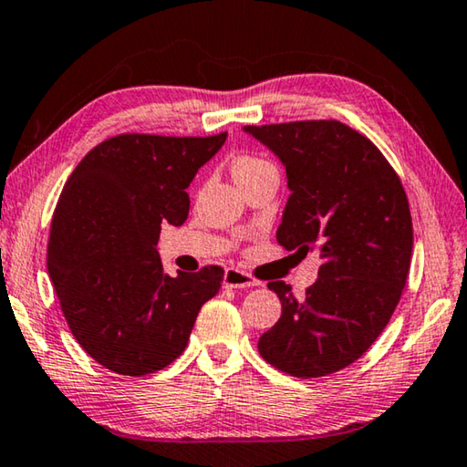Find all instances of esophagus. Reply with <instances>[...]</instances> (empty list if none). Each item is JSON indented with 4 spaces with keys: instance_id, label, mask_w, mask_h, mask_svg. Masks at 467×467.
Listing matches in <instances>:
<instances>
[{
    "instance_id": "esophagus-1",
    "label": "esophagus",
    "mask_w": 467,
    "mask_h": 467,
    "mask_svg": "<svg viewBox=\"0 0 467 467\" xmlns=\"http://www.w3.org/2000/svg\"><path fill=\"white\" fill-rule=\"evenodd\" d=\"M224 286L226 288H247V286H260V280L251 278L247 272L239 268H226L224 272Z\"/></svg>"
}]
</instances>
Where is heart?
Wrapping results in <instances>:
<instances>
[{
  "mask_svg": "<svg viewBox=\"0 0 467 467\" xmlns=\"http://www.w3.org/2000/svg\"><path fill=\"white\" fill-rule=\"evenodd\" d=\"M272 166L270 161H265L262 158H255V155H239V158L234 160L233 164V174L234 179H241V176H247V174H255L260 172V170Z\"/></svg>",
  "mask_w": 467,
  "mask_h": 467,
  "instance_id": "obj_1",
  "label": "heart"
}]
</instances>
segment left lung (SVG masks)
<instances>
[{
	"instance_id": "1",
	"label": "left lung",
	"mask_w": 467,
	"mask_h": 467,
	"mask_svg": "<svg viewBox=\"0 0 467 467\" xmlns=\"http://www.w3.org/2000/svg\"><path fill=\"white\" fill-rule=\"evenodd\" d=\"M283 161L288 202L276 241L320 251L317 280L297 301L268 283L283 314L257 343L262 358L317 379L364 355L393 316L410 272L413 228L403 184L368 137L337 120L243 129Z\"/></svg>"
}]
</instances>
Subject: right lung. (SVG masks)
<instances>
[{
    "label": "right lung",
    "instance_id": "1",
    "mask_svg": "<svg viewBox=\"0 0 467 467\" xmlns=\"http://www.w3.org/2000/svg\"><path fill=\"white\" fill-rule=\"evenodd\" d=\"M213 137L118 135L93 147L66 181L47 243V272L78 345L103 368L145 376L189 343L224 270L164 274L161 224L189 216L187 187L224 145Z\"/></svg>",
    "mask_w": 467,
    "mask_h": 467
}]
</instances>
